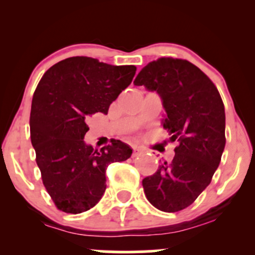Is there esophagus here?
Returning a JSON list of instances; mask_svg holds the SVG:
<instances>
[{
	"instance_id": "1",
	"label": "esophagus",
	"mask_w": 255,
	"mask_h": 255,
	"mask_svg": "<svg viewBox=\"0 0 255 255\" xmlns=\"http://www.w3.org/2000/svg\"><path fill=\"white\" fill-rule=\"evenodd\" d=\"M140 153H141V150H140L139 147H136V146H134V147H133V157L139 156Z\"/></svg>"
}]
</instances>
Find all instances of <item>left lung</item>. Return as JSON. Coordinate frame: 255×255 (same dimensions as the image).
<instances>
[{
  "mask_svg": "<svg viewBox=\"0 0 255 255\" xmlns=\"http://www.w3.org/2000/svg\"><path fill=\"white\" fill-rule=\"evenodd\" d=\"M134 85L157 92L166 114L163 127L178 142L172 162L142 180L146 198L160 211H181L209 186L221 163L223 101L210 78L187 60L158 58L139 72Z\"/></svg>",
  "mask_w": 255,
  "mask_h": 255,
  "instance_id": "obj_1",
  "label": "left lung"
}]
</instances>
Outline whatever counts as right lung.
<instances>
[{
  "label": "right lung",
  "instance_id": "obj_1",
  "mask_svg": "<svg viewBox=\"0 0 255 255\" xmlns=\"http://www.w3.org/2000/svg\"><path fill=\"white\" fill-rule=\"evenodd\" d=\"M135 71L75 56L54 64L40 79L32 98L31 142L44 186L61 211L92 209L107 188L108 165L131 156L130 146L120 140L95 150L84 137L89 116L108 114Z\"/></svg>",
  "mask_w": 255,
  "mask_h": 255
}]
</instances>
